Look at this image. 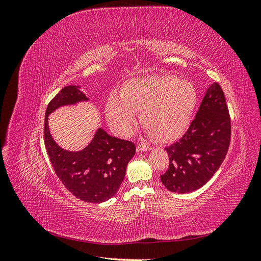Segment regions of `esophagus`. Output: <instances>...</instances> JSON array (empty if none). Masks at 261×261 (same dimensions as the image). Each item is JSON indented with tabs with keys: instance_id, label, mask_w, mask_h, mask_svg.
I'll return each mask as SVG.
<instances>
[{
	"instance_id": "esophagus-1",
	"label": "esophagus",
	"mask_w": 261,
	"mask_h": 261,
	"mask_svg": "<svg viewBox=\"0 0 261 261\" xmlns=\"http://www.w3.org/2000/svg\"><path fill=\"white\" fill-rule=\"evenodd\" d=\"M136 149H137L138 152H143V151H149V150L151 149V147L147 146V145H140V144H139Z\"/></svg>"
}]
</instances>
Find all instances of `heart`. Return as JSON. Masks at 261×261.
I'll list each match as a JSON object with an SVG mask.
<instances>
[{
    "mask_svg": "<svg viewBox=\"0 0 261 261\" xmlns=\"http://www.w3.org/2000/svg\"><path fill=\"white\" fill-rule=\"evenodd\" d=\"M198 102L196 87L174 75H149L126 82L121 93L109 97L106 111L111 127L127 136L141 111L147 132L162 141L180 137L188 128Z\"/></svg>",
    "mask_w": 261,
    "mask_h": 261,
    "instance_id": "b5f03b06",
    "label": "heart"
}]
</instances>
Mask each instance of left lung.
Segmentation results:
<instances>
[{
    "label": "left lung",
    "mask_w": 261,
    "mask_h": 261,
    "mask_svg": "<svg viewBox=\"0 0 261 261\" xmlns=\"http://www.w3.org/2000/svg\"><path fill=\"white\" fill-rule=\"evenodd\" d=\"M231 139V120L224 93L212 84L189 128L178 141L165 148L169 169L160 176L172 193L188 194L202 187L225 159Z\"/></svg>",
    "instance_id": "8db88e82"
}]
</instances>
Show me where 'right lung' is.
<instances>
[{
  "mask_svg": "<svg viewBox=\"0 0 261 261\" xmlns=\"http://www.w3.org/2000/svg\"><path fill=\"white\" fill-rule=\"evenodd\" d=\"M88 101L81 86H66L48 105L44 120V145L55 174L68 191L86 202L100 203L117 193L126 168L136 152L132 141L110 136L99 127L90 144L80 151L61 148L49 129V115L55 110Z\"/></svg>",
  "mask_w": 261,
  "mask_h": 261,
  "instance_id": "add662e5",
  "label": "right lung"
}]
</instances>
